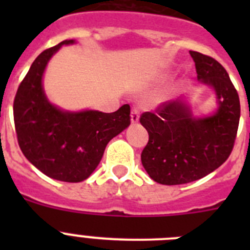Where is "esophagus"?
Segmentation results:
<instances>
[{
  "mask_svg": "<svg viewBox=\"0 0 250 250\" xmlns=\"http://www.w3.org/2000/svg\"><path fill=\"white\" fill-rule=\"evenodd\" d=\"M139 118H140V111L136 107H132L131 109V123H138Z\"/></svg>",
  "mask_w": 250,
  "mask_h": 250,
  "instance_id": "obj_1",
  "label": "esophagus"
}]
</instances>
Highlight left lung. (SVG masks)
<instances>
[{"mask_svg": "<svg viewBox=\"0 0 250 250\" xmlns=\"http://www.w3.org/2000/svg\"><path fill=\"white\" fill-rule=\"evenodd\" d=\"M190 56L198 80L215 90L219 109L213 116L196 119L182 100H174L141 114V125L149 132L141 163L159 184H187L204 178L225 163L237 138L240 103L228 72L213 57L196 51H190Z\"/></svg>", "mask_w": 250, "mask_h": 250, "instance_id": "8db88e82", "label": "left lung"}]
</instances>
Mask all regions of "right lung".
I'll return each instance as SVG.
<instances>
[{"label":"right lung","mask_w":250,"mask_h":250,"mask_svg":"<svg viewBox=\"0 0 250 250\" xmlns=\"http://www.w3.org/2000/svg\"><path fill=\"white\" fill-rule=\"evenodd\" d=\"M65 40L36 57L13 101V120L20 149L31 164L52 179L79 183L89 178L112 138L130 125V106L118 111L66 112L50 104L42 90V74Z\"/></svg>","instance_id":"right-lung-1"}]
</instances>
